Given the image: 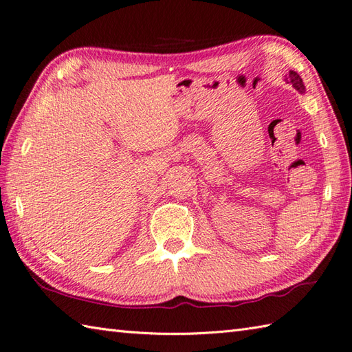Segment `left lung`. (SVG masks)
Segmentation results:
<instances>
[{
    "mask_svg": "<svg viewBox=\"0 0 352 352\" xmlns=\"http://www.w3.org/2000/svg\"><path fill=\"white\" fill-rule=\"evenodd\" d=\"M285 80H288V84H292V87L296 88L298 93L303 94V93L306 91L305 84H303V79L300 78V75H298L297 72L289 70V73H288V75H287V79H285Z\"/></svg>",
    "mask_w": 352,
    "mask_h": 352,
    "instance_id": "8db88e82",
    "label": "left lung"
}]
</instances>
